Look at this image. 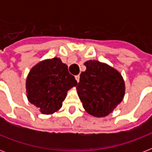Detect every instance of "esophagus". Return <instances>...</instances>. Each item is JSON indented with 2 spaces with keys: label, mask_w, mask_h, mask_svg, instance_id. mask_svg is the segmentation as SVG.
Segmentation results:
<instances>
[{
  "label": "esophagus",
  "mask_w": 152,
  "mask_h": 152,
  "mask_svg": "<svg viewBox=\"0 0 152 152\" xmlns=\"http://www.w3.org/2000/svg\"><path fill=\"white\" fill-rule=\"evenodd\" d=\"M75 78H76V81H77V82L79 83V81H80V76H79V75H77V76H75Z\"/></svg>",
  "instance_id": "34e87169"
}]
</instances>
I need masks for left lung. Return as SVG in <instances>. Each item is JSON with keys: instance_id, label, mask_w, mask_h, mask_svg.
<instances>
[{"instance_id": "8db88e82", "label": "left lung", "mask_w": 152, "mask_h": 152, "mask_svg": "<svg viewBox=\"0 0 152 152\" xmlns=\"http://www.w3.org/2000/svg\"><path fill=\"white\" fill-rule=\"evenodd\" d=\"M83 64L87 69L81 72L76 87L79 98L89 114L106 117L124 99L125 81L117 69L106 63L90 60Z\"/></svg>"}]
</instances>
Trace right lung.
Wrapping results in <instances>:
<instances>
[{"instance_id": "right-lung-1", "label": "right lung", "mask_w": 152, "mask_h": 152, "mask_svg": "<svg viewBox=\"0 0 152 152\" xmlns=\"http://www.w3.org/2000/svg\"><path fill=\"white\" fill-rule=\"evenodd\" d=\"M77 85L67 64L58 57L35 64L27 75L26 92L28 101L43 114H53L61 108L68 91Z\"/></svg>"}]
</instances>
